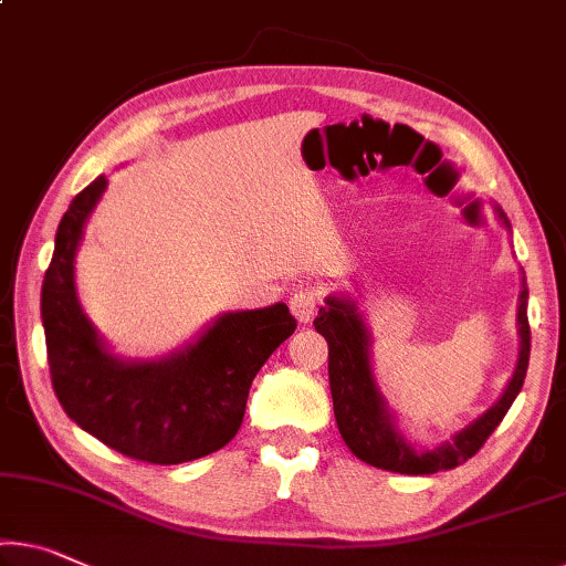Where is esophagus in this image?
Wrapping results in <instances>:
<instances>
[{
    "instance_id": "1",
    "label": "esophagus",
    "mask_w": 566,
    "mask_h": 566,
    "mask_svg": "<svg viewBox=\"0 0 566 566\" xmlns=\"http://www.w3.org/2000/svg\"><path fill=\"white\" fill-rule=\"evenodd\" d=\"M318 293L316 291H295L291 295L289 306H291V313L295 318L301 321V324H308V321L316 316L318 311Z\"/></svg>"
}]
</instances>
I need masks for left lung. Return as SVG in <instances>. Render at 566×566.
Instances as JSON below:
<instances>
[{"instance_id": "obj_1", "label": "left lung", "mask_w": 566, "mask_h": 566, "mask_svg": "<svg viewBox=\"0 0 566 566\" xmlns=\"http://www.w3.org/2000/svg\"><path fill=\"white\" fill-rule=\"evenodd\" d=\"M499 222L511 232V222L499 205H493ZM528 289L526 277H521V291L516 303V332L518 356L501 397L465 424L448 440L422 446L412 442L399 428L397 412L381 392L377 371L371 361V332L359 301L352 293H328L318 316L313 318L316 332L328 344V385H332L334 415L338 432L352 453L381 471L405 475H430L448 471L473 458L489 434L499 428L514 405L521 387H524L528 369V352H532V332H528Z\"/></svg>"}]
</instances>
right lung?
I'll use <instances>...</instances> for the list:
<instances>
[{"label":"right lung","mask_w":566,"mask_h":566,"mask_svg":"<svg viewBox=\"0 0 566 566\" xmlns=\"http://www.w3.org/2000/svg\"><path fill=\"white\" fill-rule=\"evenodd\" d=\"M106 189L101 174L67 207L42 281L52 387L67 417L103 446L144 463H189L234 438L255 374L295 332V318L283 301L224 311L192 342L159 359L113 352L85 316L75 285L85 224Z\"/></svg>","instance_id":"add662e5"}]
</instances>
